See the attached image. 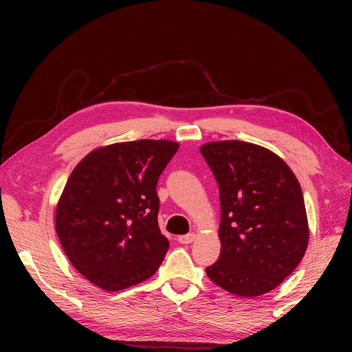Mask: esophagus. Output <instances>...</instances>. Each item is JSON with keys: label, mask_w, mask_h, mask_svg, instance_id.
Wrapping results in <instances>:
<instances>
[{"label": "esophagus", "mask_w": 352, "mask_h": 352, "mask_svg": "<svg viewBox=\"0 0 352 352\" xmlns=\"http://www.w3.org/2000/svg\"><path fill=\"white\" fill-rule=\"evenodd\" d=\"M197 239V234L195 233H190V234H184V236H178V242L180 243H192L193 241Z\"/></svg>", "instance_id": "34e87169"}]
</instances>
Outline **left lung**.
<instances>
[{
	"label": "left lung",
	"mask_w": 352,
	"mask_h": 352,
	"mask_svg": "<svg viewBox=\"0 0 352 352\" xmlns=\"http://www.w3.org/2000/svg\"><path fill=\"white\" fill-rule=\"evenodd\" d=\"M219 186L221 254L206 272L243 298L274 290L300 265L309 245L301 186L281 157L242 140L199 148Z\"/></svg>",
	"instance_id": "8db88e82"
}]
</instances>
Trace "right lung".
Instances as JSON below:
<instances>
[{
  "instance_id": "right-lung-1",
  "label": "right lung",
  "mask_w": 352,
  "mask_h": 352,
  "mask_svg": "<svg viewBox=\"0 0 352 352\" xmlns=\"http://www.w3.org/2000/svg\"><path fill=\"white\" fill-rule=\"evenodd\" d=\"M177 142L142 139L94 149L66 182L56 231L77 271L109 292L148 280L169 241L157 222V182Z\"/></svg>"
}]
</instances>
